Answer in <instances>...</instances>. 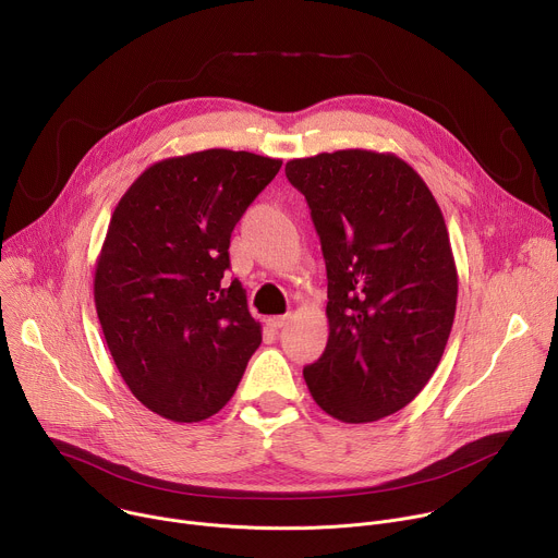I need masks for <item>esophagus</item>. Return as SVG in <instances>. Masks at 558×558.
Here are the masks:
<instances>
[{
	"label": "esophagus",
	"instance_id": "34e87169",
	"mask_svg": "<svg viewBox=\"0 0 558 558\" xmlns=\"http://www.w3.org/2000/svg\"><path fill=\"white\" fill-rule=\"evenodd\" d=\"M287 323H289V316H274V318L267 320V327L274 329V331H278V329L287 327Z\"/></svg>",
	"mask_w": 558,
	"mask_h": 558
}]
</instances>
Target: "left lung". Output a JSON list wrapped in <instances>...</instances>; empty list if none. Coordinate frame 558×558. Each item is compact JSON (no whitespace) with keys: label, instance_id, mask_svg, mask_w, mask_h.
I'll return each instance as SVG.
<instances>
[{"label":"left lung","instance_id":"obj_1","mask_svg":"<svg viewBox=\"0 0 558 558\" xmlns=\"http://www.w3.org/2000/svg\"><path fill=\"white\" fill-rule=\"evenodd\" d=\"M327 267L329 340L302 369L320 408L372 423L410 404L436 372L459 295L440 207L400 158L347 148L291 160Z\"/></svg>","mask_w":558,"mask_h":558}]
</instances>
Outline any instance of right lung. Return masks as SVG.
<instances>
[{
	"label": "right lung",
	"mask_w": 558,
	"mask_h": 558,
	"mask_svg": "<svg viewBox=\"0 0 558 558\" xmlns=\"http://www.w3.org/2000/svg\"><path fill=\"white\" fill-rule=\"evenodd\" d=\"M282 160L209 148L148 167L113 211L95 310L131 393L175 423L218 414L263 342L229 280L231 231Z\"/></svg>",
	"instance_id": "add662e5"
}]
</instances>
